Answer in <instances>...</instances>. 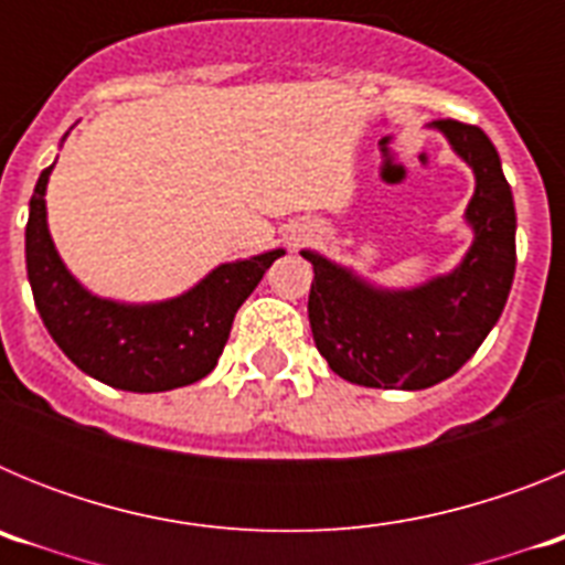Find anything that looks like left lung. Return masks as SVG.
Listing matches in <instances>:
<instances>
[{
  "instance_id": "8db88e82",
  "label": "left lung",
  "mask_w": 565,
  "mask_h": 565,
  "mask_svg": "<svg viewBox=\"0 0 565 565\" xmlns=\"http://www.w3.org/2000/svg\"><path fill=\"white\" fill-rule=\"evenodd\" d=\"M447 135L476 172L467 223L476 232L452 274L411 291H382L313 252L308 319L317 351L337 376L384 391H424L450 379L481 348L507 306L515 277V203L501 158L483 129L441 118Z\"/></svg>"
}]
</instances>
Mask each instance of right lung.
<instances>
[{
	"instance_id": "obj_1",
	"label": "right lung",
	"mask_w": 565,
	"mask_h": 565,
	"mask_svg": "<svg viewBox=\"0 0 565 565\" xmlns=\"http://www.w3.org/2000/svg\"><path fill=\"white\" fill-rule=\"evenodd\" d=\"M53 167L39 174L24 228L28 279L39 317L78 371L129 393H163L209 376L228 342L234 313L257 288L282 248L223 263L192 291L152 306H124L93 297L64 268L47 232L44 189Z\"/></svg>"
}]
</instances>
